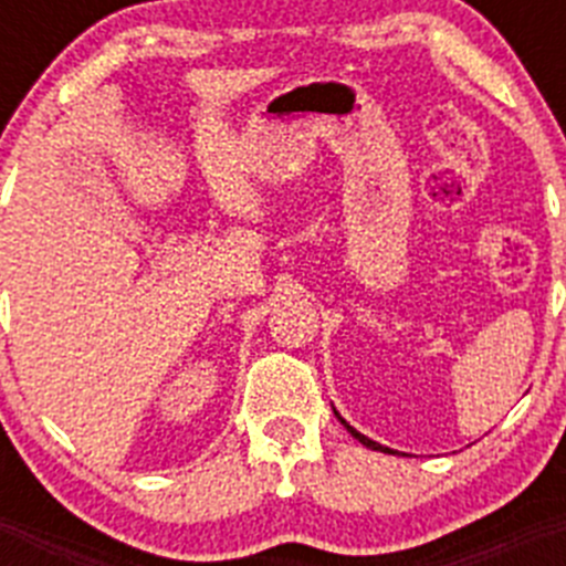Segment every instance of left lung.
Listing matches in <instances>:
<instances>
[{"label":"left lung","mask_w":566,"mask_h":566,"mask_svg":"<svg viewBox=\"0 0 566 566\" xmlns=\"http://www.w3.org/2000/svg\"><path fill=\"white\" fill-rule=\"evenodd\" d=\"M337 419H339V417H337ZM339 422H343L345 428H348V433H352L354 439H359V442H363L365 448H371V451H385V453H391V448H382V444H379V442H374V439H368V437H363V433H359V431H354L352 424L345 422V419H339Z\"/></svg>","instance_id":"1"}]
</instances>
